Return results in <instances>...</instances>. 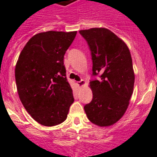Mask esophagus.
<instances>
[{
    "label": "esophagus",
    "mask_w": 157,
    "mask_h": 157,
    "mask_svg": "<svg viewBox=\"0 0 157 157\" xmlns=\"http://www.w3.org/2000/svg\"><path fill=\"white\" fill-rule=\"evenodd\" d=\"M78 83V86L79 87H83V86H85V85H86V82H85V80L79 81Z\"/></svg>",
    "instance_id": "esophagus-1"
}]
</instances>
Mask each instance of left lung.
Wrapping results in <instances>:
<instances>
[{
	"mask_svg": "<svg viewBox=\"0 0 157 157\" xmlns=\"http://www.w3.org/2000/svg\"><path fill=\"white\" fill-rule=\"evenodd\" d=\"M91 52L93 75L91 81L93 98L84 107L88 120L99 127L117 123L126 112L134 85L131 52L126 43L104 27L79 31Z\"/></svg>",
	"mask_w": 157,
	"mask_h": 157,
	"instance_id": "obj_1",
	"label": "left lung"
}]
</instances>
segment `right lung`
Returning a JSON list of instances; mask_svg holds the SVG:
<instances>
[{
	"label": "right lung",
	"instance_id": "right-lung-1",
	"mask_svg": "<svg viewBox=\"0 0 157 157\" xmlns=\"http://www.w3.org/2000/svg\"><path fill=\"white\" fill-rule=\"evenodd\" d=\"M77 31H47L26 43L15 67L20 99L29 114L43 126L60 124L74 102L66 79L64 55Z\"/></svg>",
	"mask_w": 157,
	"mask_h": 157
}]
</instances>
